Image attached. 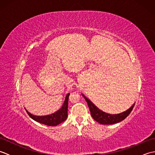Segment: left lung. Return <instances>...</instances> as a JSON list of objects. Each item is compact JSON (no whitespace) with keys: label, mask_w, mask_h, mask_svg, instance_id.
Instances as JSON below:
<instances>
[{"label":"left lung","mask_w":155,"mask_h":155,"mask_svg":"<svg viewBox=\"0 0 155 155\" xmlns=\"http://www.w3.org/2000/svg\"><path fill=\"white\" fill-rule=\"evenodd\" d=\"M70 93H68L65 98L64 103L62 105V108L59 109L56 113L50 114L47 115V116H35L31 114L30 113L26 110L28 116L30 117L32 119L35 121L38 122V123L44 124L48 126H57L60 123L64 122L68 117V97Z\"/></svg>","instance_id":"obj_1"}]
</instances>
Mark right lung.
<instances>
[{"mask_svg": "<svg viewBox=\"0 0 155 155\" xmlns=\"http://www.w3.org/2000/svg\"><path fill=\"white\" fill-rule=\"evenodd\" d=\"M83 97L88 104L92 117H93L95 120L97 121L98 123L103 124H113L119 123V122L123 120L124 118H126L128 115H129L134 106V104L130 108H128L127 110L123 112V113H121L117 114H111L106 113H104V112L101 110L99 108H98L95 106L89 99H88V98L85 97L84 95Z\"/></svg>", "mask_w": 155, "mask_h": 155, "instance_id": "add662e5", "label": "right lung"}]
</instances>
